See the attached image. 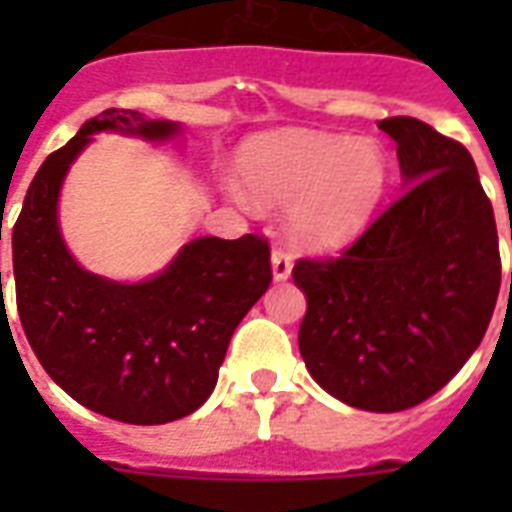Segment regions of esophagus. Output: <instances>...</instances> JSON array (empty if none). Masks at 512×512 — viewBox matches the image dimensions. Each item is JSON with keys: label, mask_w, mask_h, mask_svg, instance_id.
I'll return each instance as SVG.
<instances>
[{"label": "esophagus", "mask_w": 512, "mask_h": 512, "mask_svg": "<svg viewBox=\"0 0 512 512\" xmlns=\"http://www.w3.org/2000/svg\"><path fill=\"white\" fill-rule=\"evenodd\" d=\"M271 271H273V281H287L289 276H292V255L284 252V249H273Z\"/></svg>", "instance_id": "obj_1"}]
</instances>
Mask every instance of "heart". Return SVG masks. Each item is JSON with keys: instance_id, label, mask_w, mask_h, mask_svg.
<instances>
[{"instance_id": "1", "label": "heart", "mask_w": 512, "mask_h": 512, "mask_svg": "<svg viewBox=\"0 0 512 512\" xmlns=\"http://www.w3.org/2000/svg\"><path fill=\"white\" fill-rule=\"evenodd\" d=\"M239 180L257 207H291L289 236L308 249L358 239L390 188V159L377 140L327 132H281L249 140ZM241 204H249L239 196Z\"/></svg>"}]
</instances>
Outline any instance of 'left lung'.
<instances>
[{"label": "left lung", "instance_id": "8db88e82", "mask_svg": "<svg viewBox=\"0 0 512 512\" xmlns=\"http://www.w3.org/2000/svg\"><path fill=\"white\" fill-rule=\"evenodd\" d=\"M377 127L396 140L404 193L340 257L295 265L308 300L297 342L329 396L401 412L444 388L484 340L500 241L468 148L412 116Z\"/></svg>", "mask_w": 512, "mask_h": 512}]
</instances>
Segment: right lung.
<instances>
[{"instance_id":"right-lung-1","label":"right lung","mask_w":512,"mask_h":512,"mask_svg":"<svg viewBox=\"0 0 512 512\" xmlns=\"http://www.w3.org/2000/svg\"><path fill=\"white\" fill-rule=\"evenodd\" d=\"M100 132L170 143L183 124L106 108L44 159L12 228L18 316L44 372L74 401L111 420L164 425L215 390L233 332L271 284V252L252 233L199 236L148 279L87 271L63 239L58 201Z\"/></svg>"}]
</instances>
